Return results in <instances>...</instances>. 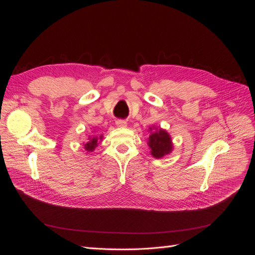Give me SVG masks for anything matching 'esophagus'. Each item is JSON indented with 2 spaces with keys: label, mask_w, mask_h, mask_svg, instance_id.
I'll return each instance as SVG.
<instances>
[{
  "label": "esophagus",
  "mask_w": 255,
  "mask_h": 255,
  "mask_svg": "<svg viewBox=\"0 0 255 255\" xmlns=\"http://www.w3.org/2000/svg\"><path fill=\"white\" fill-rule=\"evenodd\" d=\"M116 125H117L118 128H127L128 123L125 120H117L116 121Z\"/></svg>",
  "instance_id": "1"
}]
</instances>
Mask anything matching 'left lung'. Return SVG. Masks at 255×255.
Segmentation results:
<instances>
[{
	"mask_svg": "<svg viewBox=\"0 0 255 255\" xmlns=\"http://www.w3.org/2000/svg\"><path fill=\"white\" fill-rule=\"evenodd\" d=\"M149 132L148 145L154 158H161L172 152L173 143L171 136L166 129L153 126L149 128Z\"/></svg>",
	"mask_w": 255,
	"mask_h": 255,
	"instance_id": "8db88e82",
	"label": "left lung"
}]
</instances>
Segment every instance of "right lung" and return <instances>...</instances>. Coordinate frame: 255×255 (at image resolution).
Wrapping results in <instances>:
<instances>
[{
    "label": "right lung",
    "mask_w": 255,
    "mask_h": 255,
    "mask_svg": "<svg viewBox=\"0 0 255 255\" xmlns=\"http://www.w3.org/2000/svg\"><path fill=\"white\" fill-rule=\"evenodd\" d=\"M103 139V135H100V136H88V140L86 142L83 143V146L85 151L87 153L89 152H94L95 149L97 148V145L102 141Z\"/></svg>",
    "instance_id": "right-lung-1"
}]
</instances>
